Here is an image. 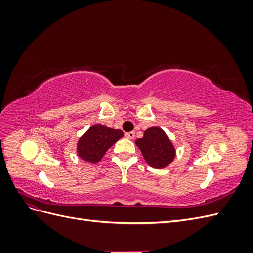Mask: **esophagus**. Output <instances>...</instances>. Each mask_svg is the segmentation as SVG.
<instances>
[{"label": "esophagus", "instance_id": "esophagus-1", "mask_svg": "<svg viewBox=\"0 0 253 253\" xmlns=\"http://www.w3.org/2000/svg\"><path fill=\"white\" fill-rule=\"evenodd\" d=\"M126 137L127 139H134L135 137V132H128V133H126Z\"/></svg>", "mask_w": 253, "mask_h": 253}]
</instances>
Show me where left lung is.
I'll use <instances>...</instances> for the list:
<instances>
[{"mask_svg": "<svg viewBox=\"0 0 253 253\" xmlns=\"http://www.w3.org/2000/svg\"><path fill=\"white\" fill-rule=\"evenodd\" d=\"M136 145L151 167L162 169L173 162L175 148L166 133L158 126H152L144 132L143 137L136 140Z\"/></svg>", "mask_w": 253, "mask_h": 253, "instance_id": "8db88e82", "label": "left lung"}]
</instances>
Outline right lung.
Segmentation results:
<instances>
[{
  "mask_svg": "<svg viewBox=\"0 0 253 253\" xmlns=\"http://www.w3.org/2000/svg\"><path fill=\"white\" fill-rule=\"evenodd\" d=\"M124 136L120 129L110 128L102 125L90 126L78 141V156L90 164L100 162L105 152Z\"/></svg>",
  "mask_w": 253,
  "mask_h": 253,
  "instance_id": "obj_1",
  "label": "right lung"
}]
</instances>
